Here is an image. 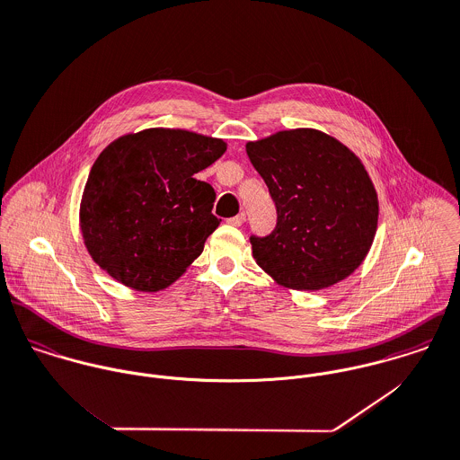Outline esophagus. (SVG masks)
I'll list each match as a JSON object with an SVG mask.
<instances>
[{"label": "esophagus", "instance_id": "obj_1", "mask_svg": "<svg viewBox=\"0 0 460 460\" xmlns=\"http://www.w3.org/2000/svg\"><path fill=\"white\" fill-rule=\"evenodd\" d=\"M226 221H228V225H232V226H241V225L246 221V214L241 212V214H237V216L226 219Z\"/></svg>", "mask_w": 460, "mask_h": 460}]
</instances>
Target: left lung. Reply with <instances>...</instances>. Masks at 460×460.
Listing matches in <instances>:
<instances>
[{"mask_svg":"<svg viewBox=\"0 0 460 460\" xmlns=\"http://www.w3.org/2000/svg\"><path fill=\"white\" fill-rule=\"evenodd\" d=\"M246 154L277 207L275 230L250 237L255 262L296 291H319L349 277L378 223L376 190L358 156L312 128L248 143Z\"/></svg>","mask_w":460,"mask_h":460,"instance_id":"obj_1","label":"left lung"}]
</instances>
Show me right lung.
Listing matches in <instances>:
<instances>
[{"label": "right lung", "mask_w": 460, "mask_h": 460, "mask_svg": "<svg viewBox=\"0 0 460 460\" xmlns=\"http://www.w3.org/2000/svg\"><path fill=\"white\" fill-rule=\"evenodd\" d=\"M226 152L223 139L148 128L111 143L96 158L80 203L93 261L143 293L178 280L221 219L216 192L194 174Z\"/></svg>", "instance_id": "1"}]
</instances>
